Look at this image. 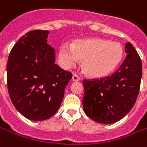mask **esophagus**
I'll return each mask as SVG.
<instances>
[{
	"mask_svg": "<svg viewBox=\"0 0 147 147\" xmlns=\"http://www.w3.org/2000/svg\"><path fill=\"white\" fill-rule=\"evenodd\" d=\"M79 80H80V78L76 74H73V76H72V81H79Z\"/></svg>",
	"mask_w": 147,
	"mask_h": 147,
	"instance_id": "1",
	"label": "esophagus"
}]
</instances>
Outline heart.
Here are the masks:
<instances>
[{
  "instance_id": "heart-1",
  "label": "heart",
  "mask_w": 147,
  "mask_h": 147,
  "mask_svg": "<svg viewBox=\"0 0 147 147\" xmlns=\"http://www.w3.org/2000/svg\"><path fill=\"white\" fill-rule=\"evenodd\" d=\"M59 59L65 68H71L83 60V70L93 78H102L111 73L120 63L123 48L117 42L101 38L77 40L71 45H61Z\"/></svg>"
}]
</instances>
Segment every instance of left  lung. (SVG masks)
<instances>
[{
	"mask_svg": "<svg viewBox=\"0 0 147 147\" xmlns=\"http://www.w3.org/2000/svg\"><path fill=\"white\" fill-rule=\"evenodd\" d=\"M126 58L111 76L83 80L84 111L100 124H113L133 108L138 95L142 76V61L134 45L125 44Z\"/></svg>",
	"mask_w": 147,
	"mask_h": 147,
	"instance_id": "obj_1",
	"label": "left lung"
}]
</instances>
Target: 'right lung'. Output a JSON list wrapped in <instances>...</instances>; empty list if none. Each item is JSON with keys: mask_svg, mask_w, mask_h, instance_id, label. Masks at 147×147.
Wrapping results in <instances>:
<instances>
[{"mask_svg": "<svg viewBox=\"0 0 147 147\" xmlns=\"http://www.w3.org/2000/svg\"><path fill=\"white\" fill-rule=\"evenodd\" d=\"M49 31L34 30L18 40L7 63V86L14 107L25 118L45 120L55 114L72 74L55 64Z\"/></svg>", "mask_w": 147, "mask_h": 147, "instance_id": "right-lung-1", "label": "right lung"}]
</instances>
